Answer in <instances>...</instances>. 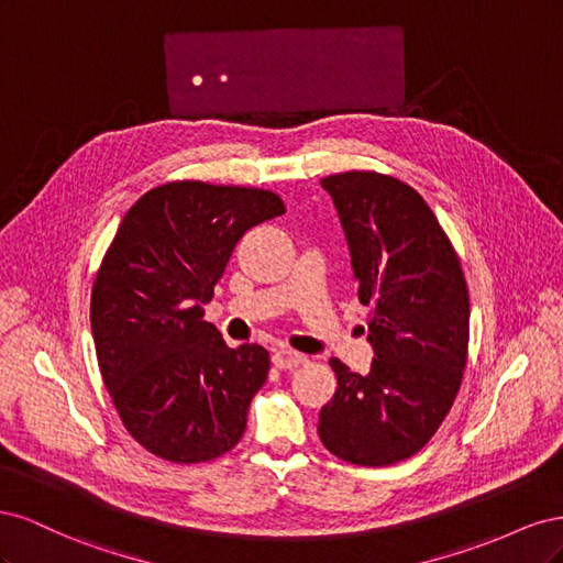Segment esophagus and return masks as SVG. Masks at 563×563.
<instances>
[{
  "label": "esophagus",
  "instance_id": "esophagus-1",
  "mask_svg": "<svg viewBox=\"0 0 563 563\" xmlns=\"http://www.w3.org/2000/svg\"><path fill=\"white\" fill-rule=\"evenodd\" d=\"M272 362H275L277 368H298L302 366L305 362H308V356L300 354V352H294V350H277L275 354H272Z\"/></svg>",
  "mask_w": 563,
  "mask_h": 563
}]
</instances>
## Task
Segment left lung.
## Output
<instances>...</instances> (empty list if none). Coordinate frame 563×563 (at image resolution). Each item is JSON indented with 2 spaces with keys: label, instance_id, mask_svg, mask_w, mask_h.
<instances>
[{
  "label": "left lung",
  "instance_id": "1",
  "mask_svg": "<svg viewBox=\"0 0 563 563\" xmlns=\"http://www.w3.org/2000/svg\"><path fill=\"white\" fill-rule=\"evenodd\" d=\"M345 228L356 296L376 352L366 376L331 360L333 399L319 439L335 457L385 467L416 455L449 416L470 345L463 265L411 185L378 172L321 178Z\"/></svg>",
  "mask_w": 563,
  "mask_h": 563
}]
</instances>
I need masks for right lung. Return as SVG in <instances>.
<instances>
[{
  "instance_id": "right-lung-1",
  "label": "right lung",
  "mask_w": 563,
  "mask_h": 563,
  "mask_svg": "<svg viewBox=\"0 0 563 563\" xmlns=\"http://www.w3.org/2000/svg\"><path fill=\"white\" fill-rule=\"evenodd\" d=\"M286 211L261 187L174 180L124 216L91 288L100 376L126 432L168 463L232 451L269 371L255 343L230 347L203 305L244 232Z\"/></svg>"
}]
</instances>
